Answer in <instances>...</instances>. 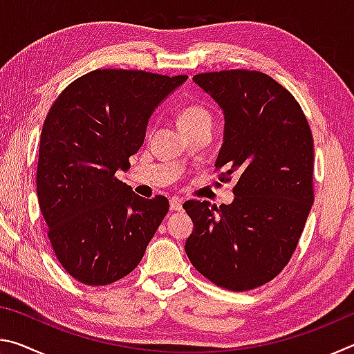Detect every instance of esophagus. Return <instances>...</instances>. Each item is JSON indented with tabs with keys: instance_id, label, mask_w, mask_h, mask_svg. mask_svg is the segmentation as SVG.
Instances as JSON below:
<instances>
[{
	"instance_id": "34e87169",
	"label": "esophagus",
	"mask_w": 354,
	"mask_h": 354,
	"mask_svg": "<svg viewBox=\"0 0 354 354\" xmlns=\"http://www.w3.org/2000/svg\"><path fill=\"white\" fill-rule=\"evenodd\" d=\"M183 209V200L178 196H173L170 200V211H181Z\"/></svg>"
}]
</instances>
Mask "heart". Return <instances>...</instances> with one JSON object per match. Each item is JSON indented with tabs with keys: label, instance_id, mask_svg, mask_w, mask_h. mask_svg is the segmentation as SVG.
I'll return each instance as SVG.
<instances>
[{
	"label": "heart",
	"instance_id": "obj_1",
	"mask_svg": "<svg viewBox=\"0 0 354 354\" xmlns=\"http://www.w3.org/2000/svg\"><path fill=\"white\" fill-rule=\"evenodd\" d=\"M211 113L203 106H187L178 113V124L183 131L200 127L203 123H211Z\"/></svg>",
	"mask_w": 354,
	"mask_h": 354
}]
</instances>
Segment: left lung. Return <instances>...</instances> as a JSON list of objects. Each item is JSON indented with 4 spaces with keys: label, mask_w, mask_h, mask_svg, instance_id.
Returning a JSON list of instances; mask_svg holds the SVG:
<instances>
[{
    "label": "left lung",
    "mask_w": 354,
    "mask_h": 354,
    "mask_svg": "<svg viewBox=\"0 0 354 354\" xmlns=\"http://www.w3.org/2000/svg\"><path fill=\"white\" fill-rule=\"evenodd\" d=\"M225 113L215 170L237 176L231 205L185 201L195 230L185 253L211 283L247 292L289 263L314 203V140L295 97L262 71L194 76Z\"/></svg>",
    "instance_id": "left-lung-1"
}]
</instances>
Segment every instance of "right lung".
Returning a JSON list of instances; mask_svg holds the SVG:
<instances>
[{"mask_svg": "<svg viewBox=\"0 0 354 354\" xmlns=\"http://www.w3.org/2000/svg\"><path fill=\"white\" fill-rule=\"evenodd\" d=\"M187 80L98 68L59 93L40 134L37 196L53 251L76 281L107 286L139 266L169 212L115 176L145 139L148 118Z\"/></svg>", "mask_w": 354, "mask_h": 354, "instance_id": "add662e5", "label": "right lung"}]
</instances>
